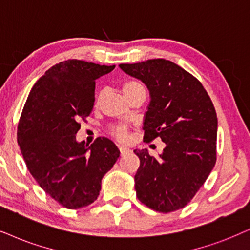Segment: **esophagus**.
<instances>
[{
    "label": "esophagus",
    "instance_id": "1",
    "mask_svg": "<svg viewBox=\"0 0 250 250\" xmlns=\"http://www.w3.org/2000/svg\"><path fill=\"white\" fill-rule=\"evenodd\" d=\"M119 150H120V153H121V156H123V154H125V153H128V152H130V150H129V148L123 147V146H120Z\"/></svg>",
    "mask_w": 250,
    "mask_h": 250
}]
</instances>
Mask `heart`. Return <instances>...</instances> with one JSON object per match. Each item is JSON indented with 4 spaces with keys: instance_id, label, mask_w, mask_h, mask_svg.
Wrapping results in <instances>:
<instances>
[{
    "instance_id": "1",
    "label": "heart",
    "mask_w": 250,
    "mask_h": 250,
    "mask_svg": "<svg viewBox=\"0 0 250 250\" xmlns=\"http://www.w3.org/2000/svg\"><path fill=\"white\" fill-rule=\"evenodd\" d=\"M122 92L127 99H130L132 96L137 94L138 92H145L144 86L140 82L128 81L122 85ZM110 132L113 136L120 141L127 140L128 137V127L125 125H115L110 127Z\"/></svg>"
}]
</instances>
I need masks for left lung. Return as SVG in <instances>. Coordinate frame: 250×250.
Returning a JSON list of instances; mask_svg holds the SVG:
<instances>
[{
	"label": "left lung",
	"mask_w": 250,
	"mask_h": 250,
	"mask_svg": "<svg viewBox=\"0 0 250 250\" xmlns=\"http://www.w3.org/2000/svg\"><path fill=\"white\" fill-rule=\"evenodd\" d=\"M125 74L146 85L150 104L144 115V142L159 137L165 148L159 158L146 148L135 150L140 168L136 195L154 211L182 209L196 195L217 159V114L201 82L164 59L120 64Z\"/></svg>",
	"instance_id": "left-lung-1"
}]
</instances>
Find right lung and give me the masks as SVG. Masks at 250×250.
<instances>
[{"instance_id": "right-lung-1", "label": "right lung", "mask_w": 250, "mask_h": 250, "mask_svg": "<svg viewBox=\"0 0 250 250\" xmlns=\"http://www.w3.org/2000/svg\"><path fill=\"white\" fill-rule=\"evenodd\" d=\"M114 68L81 60L60 62L33 85L21 112L17 141L27 169L67 209L93 203L102 179L120 157L118 146L106 137L90 146L76 141L78 121L93 108L96 80Z\"/></svg>"}]
</instances>
